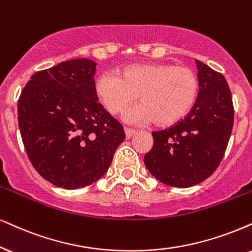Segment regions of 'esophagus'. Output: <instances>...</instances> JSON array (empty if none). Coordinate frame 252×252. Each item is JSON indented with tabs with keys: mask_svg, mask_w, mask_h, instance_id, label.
Segmentation results:
<instances>
[{
	"mask_svg": "<svg viewBox=\"0 0 252 252\" xmlns=\"http://www.w3.org/2000/svg\"><path fill=\"white\" fill-rule=\"evenodd\" d=\"M124 132H126V139H130L136 133L135 130L129 129V128H124Z\"/></svg>",
	"mask_w": 252,
	"mask_h": 252,
	"instance_id": "1",
	"label": "esophagus"
}]
</instances>
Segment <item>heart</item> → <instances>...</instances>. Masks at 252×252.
<instances>
[{
  "mask_svg": "<svg viewBox=\"0 0 252 252\" xmlns=\"http://www.w3.org/2000/svg\"><path fill=\"white\" fill-rule=\"evenodd\" d=\"M199 80L194 71L172 63H137L124 67L119 75L102 74L95 81V94L108 113L117 115L135 102L142 104L126 114L131 123L154 122L173 126L195 103Z\"/></svg>",
  "mask_w": 252,
  "mask_h": 252,
  "instance_id": "obj_1",
  "label": "heart"
}]
</instances>
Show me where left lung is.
I'll use <instances>...</instances> for the list:
<instances>
[{
  "mask_svg": "<svg viewBox=\"0 0 252 252\" xmlns=\"http://www.w3.org/2000/svg\"><path fill=\"white\" fill-rule=\"evenodd\" d=\"M199 93L190 113L154 131L144 157L150 173L167 186L186 189L211 177L221 163L234 126L231 92L221 73L196 60Z\"/></svg>",
  "mask_w": 252,
  "mask_h": 252,
  "instance_id": "1",
  "label": "left lung"
}]
</instances>
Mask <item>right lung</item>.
I'll use <instances>...</instances> for the list:
<instances>
[{
  "label": "right lung",
  "mask_w": 252,
  "mask_h": 252,
  "mask_svg": "<svg viewBox=\"0 0 252 252\" xmlns=\"http://www.w3.org/2000/svg\"><path fill=\"white\" fill-rule=\"evenodd\" d=\"M96 63L63 62L31 76L18 100V126L31 164L65 189L106 173L126 138L123 126L97 102Z\"/></svg>",
  "instance_id": "obj_1"
}]
</instances>
